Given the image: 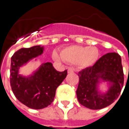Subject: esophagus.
<instances>
[{
  "label": "esophagus",
  "instance_id": "1",
  "mask_svg": "<svg viewBox=\"0 0 129 129\" xmlns=\"http://www.w3.org/2000/svg\"><path fill=\"white\" fill-rule=\"evenodd\" d=\"M68 73H69V74H70V73H74V70H73L72 68H68Z\"/></svg>",
  "mask_w": 129,
  "mask_h": 129
}]
</instances>
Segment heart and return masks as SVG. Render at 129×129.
Wrapping results in <instances>:
<instances>
[{
	"mask_svg": "<svg viewBox=\"0 0 129 129\" xmlns=\"http://www.w3.org/2000/svg\"><path fill=\"white\" fill-rule=\"evenodd\" d=\"M61 56L56 52H53L54 59L57 61L63 60L70 64H77L81 68H88L97 61L100 52L95 47L71 45L63 48L61 52Z\"/></svg>",
	"mask_w": 129,
	"mask_h": 129,
	"instance_id": "obj_1",
	"label": "heart"
}]
</instances>
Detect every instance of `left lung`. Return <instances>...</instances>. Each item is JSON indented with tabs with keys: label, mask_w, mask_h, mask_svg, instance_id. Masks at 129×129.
<instances>
[{
	"label": "left lung",
	"mask_w": 129,
	"mask_h": 129,
	"mask_svg": "<svg viewBox=\"0 0 129 129\" xmlns=\"http://www.w3.org/2000/svg\"><path fill=\"white\" fill-rule=\"evenodd\" d=\"M79 81L77 97L79 102L90 109H102L117 100L124 85V73L121 56L115 52L106 54L91 67L78 73ZM108 81L111 86L106 93L98 91L100 81Z\"/></svg>",
	"instance_id": "left-lung-1"
}]
</instances>
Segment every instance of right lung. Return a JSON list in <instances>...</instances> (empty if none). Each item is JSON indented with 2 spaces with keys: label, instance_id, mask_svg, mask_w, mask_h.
Wrapping results in <instances>:
<instances>
[{
  "label": "right lung",
  "instance_id": "right-lung-1",
  "mask_svg": "<svg viewBox=\"0 0 129 129\" xmlns=\"http://www.w3.org/2000/svg\"><path fill=\"white\" fill-rule=\"evenodd\" d=\"M43 47L35 45L29 48H21L13 54L11 59L10 85L17 100L33 109H41L50 105L55 97L57 87L67 75V70L59 72L52 63H43L35 73L24 77L18 74V69L29 60L39 56Z\"/></svg>",
  "mask_w": 129,
  "mask_h": 129
}]
</instances>
